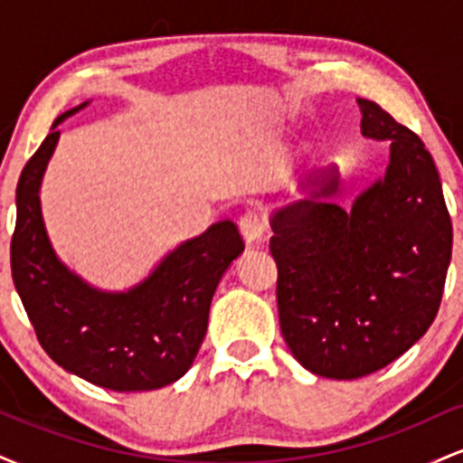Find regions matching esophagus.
<instances>
[{"instance_id":"obj_1","label":"esophagus","mask_w":463,"mask_h":463,"mask_svg":"<svg viewBox=\"0 0 463 463\" xmlns=\"http://www.w3.org/2000/svg\"><path fill=\"white\" fill-rule=\"evenodd\" d=\"M239 231H241L246 243L252 246V243L261 241V237L265 232V222L261 220V215H259L257 211H248V213L239 220Z\"/></svg>"}]
</instances>
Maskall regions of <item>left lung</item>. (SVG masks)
Wrapping results in <instances>:
<instances>
[{
    "mask_svg": "<svg viewBox=\"0 0 463 463\" xmlns=\"http://www.w3.org/2000/svg\"><path fill=\"white\" fill-rule=\"evenodd\" d=\"M357 104L361 135L390 141L385 176L344 209L328 200L331 165L269 217L280 333L302 368L337 381L385 368L429 331L453 250L431 154L379 104Z\"/></svg>",
    "mask_w": 463,
    "mask_h": 463,
    "instance_id": "left-lung-1",
    "label": "left lung"
}]
</instances>
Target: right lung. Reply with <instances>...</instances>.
<instances>
[{
  "label": "right lung",
  "instance_id": "right-lung-1",
  "mask_svg": "<svg viewBox=\"0 0 463 463\" xmlns=\"http://www.w3.org/2000/svg\"><path fill=\"white\" fill-rule=\"evenodd\" d=\"M89 102L62 113L17 184V226L10 265L41 346L61 368L113 392L158 390L194 364L209 326L222 276L243 239L231 220L178 243L141 283L106 291L58 259L41 211V183L61 139L58 126Z\"/></svg>",
  "mask_w": 463,
  "mask_h": 463
}]
</instances>
